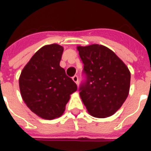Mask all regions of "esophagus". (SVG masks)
Listing matches in <instances>:
<instances>
[{
    "label": "esophagus",
    "instance_id": "34e87169",
    "mask_svg": "<svg viewBox=\"0 0 151 151\" xmlns=\"http://www.w3.org/2000/svg\"><path fill=\"white\" fill-rule=\"evenodd\" d=\"M72 79H73V81L75 82L76 84H78V77L77 75L73 76V77L72 78Z\"/></svg>",
    "mask_w": 151,
    "mask_h": 151
}]
</instances>
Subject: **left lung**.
<instances>
[{
  "instance_id": "1",
  "label": "left lung",
  "mask_w": 151,
  "mask_h": 151,
  "mask_svg": "<svg viewBox=\"0 0 151 151\" xmlns=\"http://www.w3.org/2000/svg\"><path fill=\"white\" fill-rule=\"evenodd\" d=\"M86 80L80 97L92 116L106 118L116 112L129 95L130 72L108 47L99 44L78 46Z\"/></svg>"
}]
</instances>
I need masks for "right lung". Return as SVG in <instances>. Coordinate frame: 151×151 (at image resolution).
Instances as JSON below:
<instances>
[{
  "label": "right lung",
  "mask_w": 151,
  "mask_h": 151,
  "mask_svg": "<svg viewBox=\"0 0 151 151\" xmlns=\"http://www.w3.org/2000/svg\"><path fill=\"white\" fill-rule=\"evenodd\" d=\"M63 48L59 44L45 45L38 50L22 70L19 88L22 98L38 116L53 120L60 116L76 83L60 66Z\"/></svg>",
  "instance_id": "obj_1"
}]
</instances>
